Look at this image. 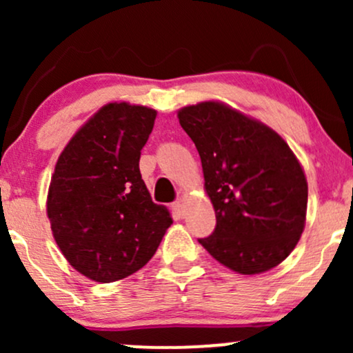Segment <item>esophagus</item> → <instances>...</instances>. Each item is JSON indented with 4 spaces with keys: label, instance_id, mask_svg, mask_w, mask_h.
I'll use <instances>...</instances> for the list:
<instances>
[{
    "label": "esophagus",
    "instance_id": "esophagus-1",
    "mask_svg": "<svg viewBox=\"0 0 353 353\" xmlns=\"http://www.w3.org/2000/svg\"><path fill=\"white\" fill-rule=\"evenodd\" d=\"M172 210H174V214H176L177 217H182V216H184V212H185L184 204H182L181 201L174 202V204H172Z\"/></svg>",
    "mask_w": 353,
    "mask_h": 353
}]
</instances>
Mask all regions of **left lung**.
<instances>
[{
  "mask_svg": "<svg viewBox=\"0 0 353 353\" xmlns=\"http://www.w3.org/2000/svg\"><path fill=\"white\" fill-rule=\"evenodd\" d=\"M177 116L199 152L216 210V229L199 244L244 275L281 264L305 225L309 189L297 157L272 129L221 103Z\"/></svg>",
  "mask_w": 353,
  "mask_h": 353,
  "instance_id": "obj_1",
  "label": "left lung"
}]
</instances>
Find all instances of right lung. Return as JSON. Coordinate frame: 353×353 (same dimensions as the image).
Returning <instances> with one entry per match:
<instances>
[{
    "mask_svg": "<svg viewBox=\"0 0 353 353\" xmlns=\"http://www.w3.org/2000/svg\"><path fill=\"white\" fill-rule=\"evenodd\" d=\"M154 119V109L108 104L56 163L48 194L52 236L68 262L91 281L108 283L137 272L172 224L139 171Z\"/></svg>",
    "mask_w": 353,
    "mask_h": 353,
    "instance_id": "1",
    "label": "right lung"
}]
</instances>
